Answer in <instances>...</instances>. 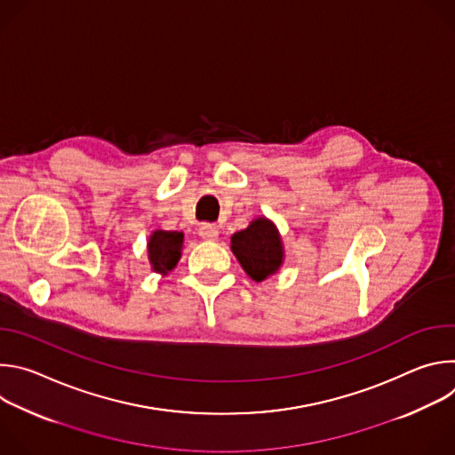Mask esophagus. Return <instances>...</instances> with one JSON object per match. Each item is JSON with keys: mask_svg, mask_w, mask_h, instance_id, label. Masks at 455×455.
Returning a JSON list of instances; mask_svg holds the SVG:
<instances>
[{"mask_svg": "<svg viewBox=\"0 0 455 455\" xmlns=\"http://www.w3.org/2000/svg\"><path fill=\"white\" fill-rule=\"evenodd\" d=\"M200 235H202L204 239L214 241V239H218V235H220V230H218V227H216V225H209V223H204V225L200 227Z\"/></svg>", "mask_w": 455, "mask_h": 455, "instance_id": "obj_1", "label": "esophagus"}]
</instances>
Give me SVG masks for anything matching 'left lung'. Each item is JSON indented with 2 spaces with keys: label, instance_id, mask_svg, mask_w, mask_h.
I'll return each mask as SVG.
<instances>
[{
  "label": "left lung",
  "instance_id": "8db88e82",
  "mask_svg": "<svg viewBox=\"0 0 455 455\" xmlns=\"http://www.w3.org/2000/svg\"><path fill=\"white\" fill-rule=\"evenodd\" d=\"M230 246L250 279L261 283L277 274L284 261V246L277 227L265 216L255 218L230 237Z\"/></svg>",
  "mask_w": 455,
  "mask_h": 455
}]
</instances>
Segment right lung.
Listing matches in <instances>:
<instances>
[{
    "mask_svg": "<svg viewBox=\"0 0 455 455\" xmlns=\"http://www.w3.org/2000/svg\"><path fill=\"white\" fill-rule=\"evenodd\" d=\"M183 248V232L176 230H155L148 241L149 263L155 272L167 274L171 272L181 257Z\"/></svg>",
    "mask_w": 455,
    "mask_h": 455,
    "instance_id": "right-lung-1",
    "label": "right lung"
}]
</instances>
